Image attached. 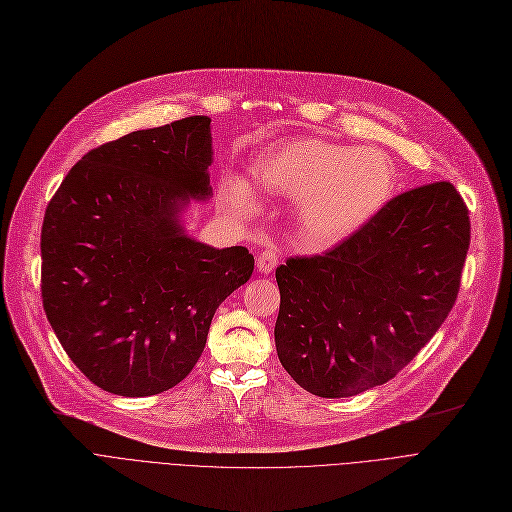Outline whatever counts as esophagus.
<instances>
[{
  "instance_id": "obj_1",
  "label": "esophagus",
  "mask_w": 512,
  "mask_h": 512,
  "mask_svg": "<svg viewBox=\"0 0 512 512\" xmlns=\"http://www.w3.org/2000/svg\"><path fill=\"white\" fill-rule=\"evenodd\" d=\"M276 265H278V251L276 249L267 247V249H263L259 253V257H257V270L261 274H265V276L272 274L276 270Z\"/></svg>"
}]
</instances>
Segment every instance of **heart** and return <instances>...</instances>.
<instances>
[{
    "label": "heart",
    "instance_id": "1",
    "mask_svg": "<svg viewBox=\"0 0 512 512\" xmlns=\"http://www.w3.org/2000/svg\"><path fill=\"white\" fill-rule=\"evenodd\" d=\"M251 180L265 193L294 199L307 238L319 247H332L384 209L394 191V168L382 151L371 147L290 139L253 157ZM224 193L240 218L259 213V199L245 178L228 174Z\"/></svg>",
    "mask_w": 512,
    "mask_h": 512
}]
</instances>
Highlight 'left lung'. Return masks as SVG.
<instances>
[{
  "instance_id": "obj_1",
  "label": "left lung",
  "mask_w": 512,
  "mask_h": 512,
  "mask_svg": "<svg viewBox=\"0 0 512 512\" xmlns=\"http://www.w3.org/2000/svg\"><path fill=\"white\" fill-rule=\"evenodd\" d=\"M471 224L450 182L413 188L340 245L276 270V351L290 378L321 398L382 386L448 317Z\"/></svg>"
}]
</instances>
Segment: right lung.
Masks as SVG:
<instances>
[{
	"label": "right lung",
	"instance_id": "right-lung-1",
	"mask_svg": "<svg viewBox=\"0 0 512 512\" xmlns=\"http://www.w3.org/2000/svg\"><path fill=\"white\" fill-rule=\"evenodd\" d=\"M207 116L134 130L89 151L47 205L41 297L72 363L105 392L141 398L197 365L213 313L247 284L245 247L186 234L191 201H207Z\"/></svg>",
	"mask_w": 512,
	"mask_h": 512
}]
</instances>
